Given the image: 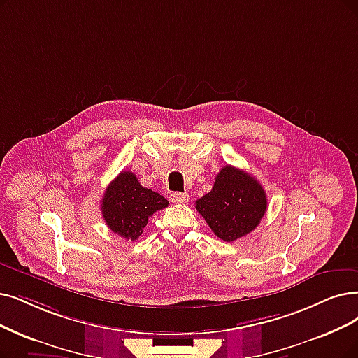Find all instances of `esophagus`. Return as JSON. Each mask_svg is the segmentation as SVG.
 Listing matches in <instances>:
<instances>
[{"instance_id":"obj_1","label":"esophagus","mask_w":358,"mask_h":358,"mask_svg":"<svg viewBox=\"0 0 358 358\" xmlns=\"http://www.w3.org/2000/svg\"><path fill=\"white\" fill-rule=\"evenodd\" d=\"M171 201L178 203V204H183L189 201V195L187 192H175L171 195Z\"/></svg>"}]
</instances>
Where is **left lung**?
Listing matches in <instances>:
<instances>
[{"label": "left lung", "mask_w": 358, "mask_h": 358, "mask_svg": "<svg viewBox=\"0 0 358 358\" xmlns=\"http://www.w3.org/2000/svg\"><path fill=\"white\" fill-rule=\"evenodd\" d=\"M196 211L217 238L232 242L260 224L267 210L262 185L247 171L224 166L208 194L195 203Z\"/></svg>", "instance_id": "8db88e82"}]
</instances>
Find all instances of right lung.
Segmentation results:
<instances>
[{"label": "right lung", "instance_id": "1", "mask_svg": "<svg viewBox=\"0 0 358 358\" xmlns=\"http://www.w3.org/2000/svg\"><path fill=\"white\" fill-rule=\"evenodd\" d=\"M169 201L159 192L144 188L132 171L123 170L111 180L101 199V211L107 226L127 241H135L144 232L157 210L166 208Z\"/></svg>", "mask_w": 358, "mask_h": 358}]
</instances>
